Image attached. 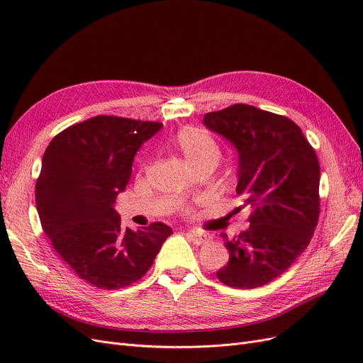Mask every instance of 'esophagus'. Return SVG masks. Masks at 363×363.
Wrapping results in <instances>:
<instances>
[{
	"instance_id": "34e87169",
	"label": "esophagus",
	"mask_w": 363,
	"mask_h": 363,
	"mask_svg": "<svg viewBox=\"0 0 363 363\" xmlns=\"http://www.w3.org/2000/svg\"><path fill=\"white\" fill-rule=\"evenodd\" d=\"M188 236L191 238L192 242L196 244V245H201V244H204L206 240H207L206 235H203L200 232H195V230H191V232H188Z\"/></svg>"
}]
</instances>
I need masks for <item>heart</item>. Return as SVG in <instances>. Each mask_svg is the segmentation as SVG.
Wrapping results in <instances>:
<instances>
[{
	"instance_id": "b5f03b06",
	"label": "heart",
	"mask_w": 363,
	"mask_h": 363,
	"mask_svg": "<svg viewBox=\"0 0 363 363\" xmlns=\"http://www.w3.org/2000/svg\"><path fill=\"white\" fill-rule=\"evenodd\" d=\"M175 144L189 164L200 162H212L216 164L221 157V150L215 139L206 130L199 127H186L180 130L175 136Z\"/></svg>"
}]
</instances>
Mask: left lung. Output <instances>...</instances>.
<instances>
[{"instance_id": "8db88e82", "label": "left lung", "mask_w": 363, "mask_h": 363, "mask_svg": "<svg viewBox=\"0 0 363 363\" xmlns=\"http://www.w3.org/2000/svg\"><path fill=\"white\" fill-rule=\"evenodd\" d=\"M204 125L239 152L236 194L252 212L235 238L219 281L236 289L263 286L286 271L309 245L320 216V163L301 128L286 116L233 104L204 115Z\"/></svg>"}]
</instances>
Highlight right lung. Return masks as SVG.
<instances>
[{
    "instance_id": "add662e5",
    "label": "right lung",
    "mask_w": 363,
    "mask_h": 363,
    "mask_svg": "<svg viewBox=\"0 0 363 363\" xmlns=\"http://www.w3.org/2000/svg\"><path fill=\"white\" fill-rule=\"evenodd\" d=\"M163 124L100 115L50 142L36 182V207L52 248L95 288L115 291L145 276L172 233L163 223L121 228L113 208L135 155Z\"/></svg>"
}]
</instances>
